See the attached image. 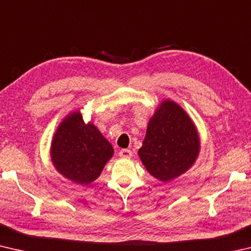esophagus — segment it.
I'll use <instances>...</instances> for the list:
<instances>
[{
    "instance_id": "34e87169",
    "label": "esophagus",
    "mask_w": 251,
    "mask_h": 251,
    "mask_svg": "<svg viewBox=\"0 0 251 251\" xmlns=\"http://www.w3.org/2000/svg\"><path fill=\"white\" fill-rule=\"evenodd\" d=\"M118 156H120L121 158H130L131 151L129 150H122L118 152Z\"/></svg>"
}]
</instances>
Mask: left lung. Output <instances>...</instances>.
<instances>
[{
    "label": "left lung",
    "instance_id": "left-lung-1",
    "mask_svg": "<svg viewBox=\"0 0 251 251\" xmlns=\"http://www.w3.org/2000/svg\"><path fill=\"white\" fill-rule=\"evenodd\" d=\"M201 151V139L192 118L181 106L164 100L148 122L138 156L147 172L167 182L193 166Z\"/></svg>",
    "mask_w": 251,
    "mask_h": 251
}]
</instances>
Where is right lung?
<instances>
[{
    "label": "right lung",
    "instance_id": "obj_1",
    "mask_svg": "<svg viewBox=\"0 0 251 251\" xmlns=\"http://www.w3.org/2000/svg\"><path fill=\"white\" fill-rule=\"evenodd\" d=\"M113 155L110 143L94 124H85L79 110L72 112L59 123L50 144L55 169L79 185L97 179Z\"/></svg>",
    "mask_w": 251,
    "mask_h": 251
}]
</instances>
